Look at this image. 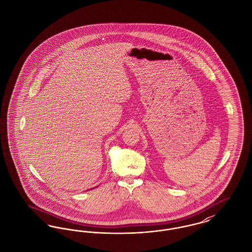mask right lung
Returning <instances> with one entry per match:
<instances>
[{"mask_svg": "<svg viewBox=\"0 0 252 252\" xmlns=\"http://www.w3.org/2000/svg\"><path fill=\"white\" fill-rule=\"evenodd\" d=\"M92 189H94V188H92Z\"/></svg>", "mask_w": 252, "mask_h": 252, "instance_id": "add662e5", "label": "right lung"}]
</instances>
